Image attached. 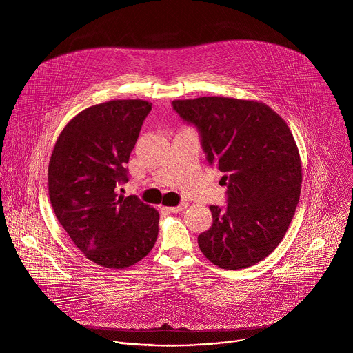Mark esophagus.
I'll return each mask as SVG.
<instances>
[{
    "label": "esophagus",
    "mask_w": 353,
    "mask_h": 353,
    "mask_svg": "<svg viewBox=\"0 0 353 353\" xmlns=\"http://www.w3.org/2000/svg\"><path fill=\"white\" fill-rule=\"evenodd\" d=\"M188 207V204L187 203H181L180 205H177V207H170V208H166L169 212H173V214H179V212H181V211H184L185 208Z\"/></svg>",
    "instance_id": "34e87169"
}]
</instances>
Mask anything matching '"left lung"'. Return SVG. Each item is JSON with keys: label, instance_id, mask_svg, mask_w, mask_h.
<instances>
[{"label": "left lung", "instance_id": "obj_1", "mask_svg": "<svg viewBox=\"0 0 353 353\" xmlns=\"http://www.w3.org/2000/svg\"><path fill=\"white\" fill-rule=\"evenodd\" d=\"M172 105L196 127L228 187L226 208L210 207L214 223L198 236L201 251L225 270L260 263L283 239L300 196L301 163L288 124L254 100L208 96Z\"/></svg>", "mask_w": 353, "mask_h": 353}]
</instances>
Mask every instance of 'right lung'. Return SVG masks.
Instances as JSON below:
<instances>
[{"label":"right lung","instance_id":"add662e5","mask_svg":"<svg viewBox=\"0 0 353 353\" xmlns=\"http://www.w3.org/2000/svg\"><path fill=\"white\" fill-rule=\"evenodd\" d=\"M152 103L110 100L77 114L61 131L48 163V196L74 244L97 265L123 270L141 261L158 239L159 212L127 183L131 150Z\"/></svg>","mask_w":353,"mask_h":353}]
</instances>
